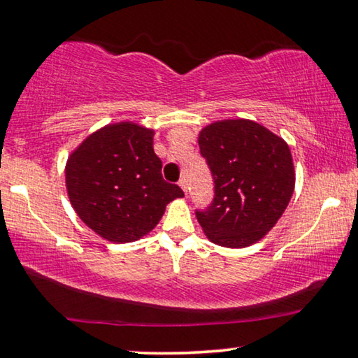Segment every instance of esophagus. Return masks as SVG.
I'll return each mask as SVG.
<instances>
[{
    "label": "esophagus",
    "mask_w": 358,
    "mask_h": 358,
    "mask_svg": "<svg viewBox=\"0 0 358 358\" xmlns=\"http://www.w3.org/2000/svg\"><path fill=\"white\" fill-rule=\"evenodd\" d=\"M179 187L184 190V194H187V190H189V184H187V179L185 178H182V179L179 180Z\"/></svg>",
    "instance_id": "obj_1"
}]
</instances>
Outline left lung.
I'll return each instance as SVG.
<instances>
[{
	"mask_svg": "<svg viewBox=\"0 0 358 358\" xmlns=\"http://www.w3.org/2000/svg\"><path fill=\"white\" fill-rule=\"evenodd\" d=\"M211 169L214 200L196 211L203 232L225 248H246L267 235L287 210L296 174L282 137L251 120H221L198 134Z\"/></svg>",
	"mask_w": 358,
	"mask_h": 358,
	"instance_id": "8db88e82",
	"label": "left lung"
}]
</instances>
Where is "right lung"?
Masks as SVG:
<instances>
[{
    "label": "right lung",
    "mask_w": 358,
    "mask_h": 358,
    "mask_svg": "<svg viewBox=\"0 0 358 358\" xmlns=\"http://www.w3.org/2000/svg\"><path fill=\"white\" fill-rule=\"evenodd\" d=\"M153 134L133 122L107 124L87 136L65 164L71 206L107 241L142 238L160 222L168 203L184 196L179 185L163 179Z\"/></svg>",
    "instance_id": "obj_1"
}]
</instances>
